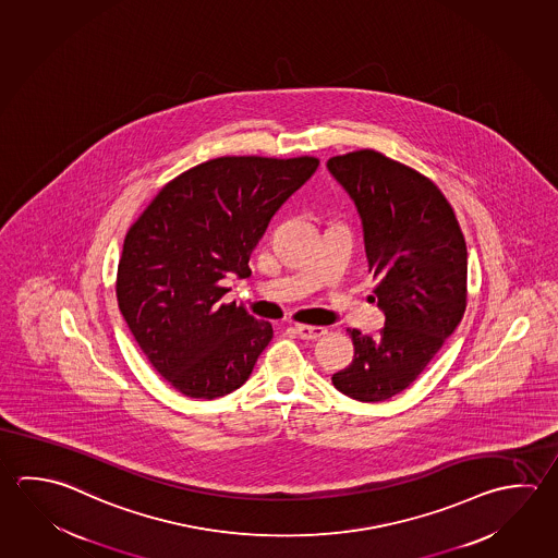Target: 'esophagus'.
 Segmentation results:
<instances>
[{
    "mask_svg": "<svg viewBox=\"0 0 558 558\" xmlns=\"http://www.w3.org/2000/svg\"><path fill=\"white\" fill-rule=\"evenodd\" d=\"M294 332L299 338H303V340H316V338H320V336L326 335L325 328H320V326H306V325H294Z\"/></svg>",
    "mask_w": 558,
    "mask_h": 558,
    "instance_id": "obj_1",
    "label": "esophagus"
}]
</instances>
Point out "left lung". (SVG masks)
Returning <instances> with one entry per match:
<instances>
[{
    "label": "left lung",
    "mask_w": 558,
    "mask_h": 558,
    "mask_svg": "<svg viewBox=\"0 0 558 558\" xmlns=\"http://www.w3.org/2000/svg\"><path fill=\"white\" fill-rule=\"evenodd\" d=\"M354 201L386 315L379 335L348 328L352 364L332 375L344 396L377 403L411 386L466 311L468 252L452 206L430 179L374 149L326 162Z\"/></svg>",
    "instance_id": "8db88e82"
}]
</instances>
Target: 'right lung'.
Instances as JSON below:
<instances>
[{
  "label": "right lung",
  "mask_w": 558,
  "mask_h": 558,
  "mask_svg": "<svg viewBox=\"0 0 558 558\" xmlns=\"http://www.w3.org/2000/svg\"><path fill=\"white\" fill-rule=\"evenodd\" d=\"M316 157H218L165 184L123 240L116 294L135 342L177 391L216 399L242 387L274 328L223 304L250 255Z\"/></svg>",
  "instance_id": "obj_1"
}]
</instances>
